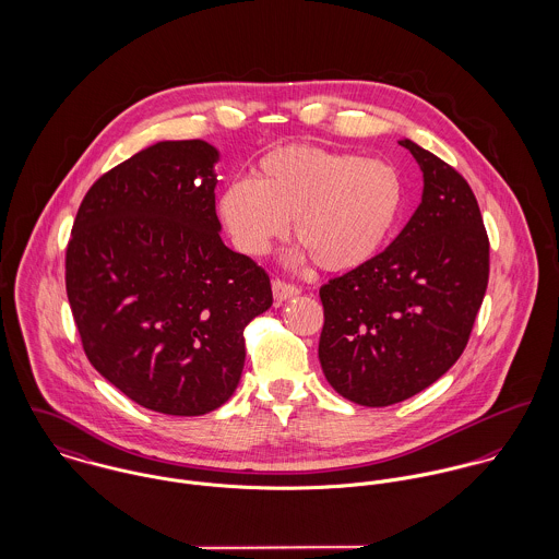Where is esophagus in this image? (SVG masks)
<instances>
[{
    "mask_svg": "<svg viewBox=\"0 0 559 559\" xmlns=\"http://www.w3.org/2000/svg\"><path fill=\"white\" fill-rule=\"evenodd\" d=\"M271 288H273V299H275L277 304L288 301V299L301 295V288H297L295 284H288V282H284V280H273Z\"/></svg>",
    "mask_w": 559,
    "mask_h": 559,
    "instance_id": "esophagus-1",
    "label": "esophagus"
}]
</instances>
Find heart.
<instances>
[{
	"mask_svg": "<svg viewBox=\"0 0 559 559\" xmlns=\"http://www.w3.org/2000/svg\"><path fill=\"white\" fill-rule=\"evenodd\" d=\"M404 185L394 165L355 153L290 144L266 153L251 180L230 182L219 215L240 251L264 255L286 235L322 271L344 273L374 260L399 228Z\"/></svg>",
	"mask_w": 559,
	"mask_h": 559,
	"instance_id": "b5f03b06",
	"label": "heart"
}]
</instances>
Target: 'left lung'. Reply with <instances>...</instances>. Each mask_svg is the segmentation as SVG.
I'll return each instance as SVG.
<instances>
[{"label":"left lung","instance_id":"1","mask_svg":"<svg viewBox=\"0 0 559 559\" xmlns=\"http://www.w3.org/2000/svg\"><path fill=\"white\" fill-rule=\"evenodd\" d=\"M424 171L421 204L392 245L320 288L319 359L329 385L390 406L441 379L463 355L488 286V237L469 182L400 140Z\"/></svg>","mask_w":559,"mask_h":559}]
</instances>
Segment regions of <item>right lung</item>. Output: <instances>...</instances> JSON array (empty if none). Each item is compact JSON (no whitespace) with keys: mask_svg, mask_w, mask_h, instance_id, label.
Wrapping results in <instances>:
<instances>
[{"mask_svg":"<svg viewBox=\"0 0 559 559\" xmlns=\"http://www.w3.org/2000/svg\"><path fill=\"white\" fill-rule=\"evenodd\" d=\"M219 153L159 142L105 171L67 245V295L85 357L124 396L165 415H204L239 385L245 326L273 304L271 280L219 237Z\"/></svg>","mask_w":559,"mask_h":559,"instance_id":"1","label":"right lung"}]
</instances>
